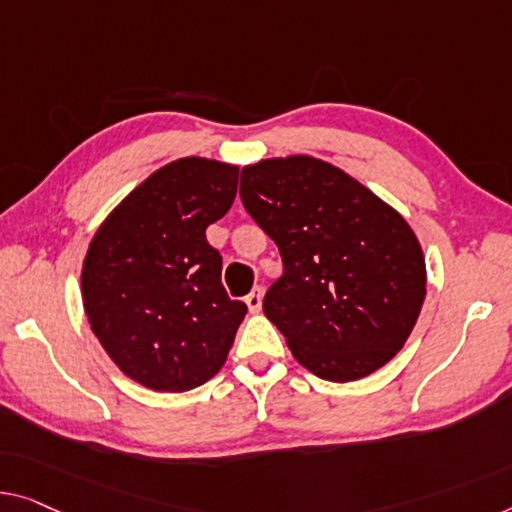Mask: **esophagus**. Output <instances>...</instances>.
<instances>
[{
    "mask_svg": "<svg viewBox=\"0 0 512 512\" xmlns=\"http://www.w3.org/2000/svg\"><path fill=\"white\" fill-rule=\"evenodd\" d=\"M262 296H264V292H262V287H253V292H250L246 299V305H248V310L250 312H259L262 310Z\"/></svg>",
    "mask_w": 512,
    "mask_h": 512,
    "instance_id": "1",
    "label": "esophagus"
}]
</instances>
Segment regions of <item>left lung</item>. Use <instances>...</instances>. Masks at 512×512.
Instances as JSON below:
<instances>
[{"mask_svg": "<svg viewBox=\"0 0 512 512\" xmlns=\"http://www.w3.org/2000/svg\"><path fill=\"white\" fill-rule=\"evenodd\" d=\"M241 202L276 241L282 276L264 315L319 379L372 375L400 352L425 301V257L400 211L333 163L294 154L241 170Z\"/></svg>", "mask_w": 512, "mask_h": 512, "instance_id": "8db88e82", "label": "left lung"}]
</instances>
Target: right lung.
<instances>
[{"label":"right lung","instance_id":"obj_1","mask_svg":"<svg viewBox=\"0 0 512 512\" xmlns=\"http://www.w3.org/2000/svg\"><path fill=\"white\" fill-rule=\"evenodd\" d=\"M239 165L188 156L135 186L98 225L82 305L128 379L163 393L202 386L227 361L246 303L227 296L207 227L232 207Z\"/></svg>","mask_w":512,"mask_h":512}]
</instances>
